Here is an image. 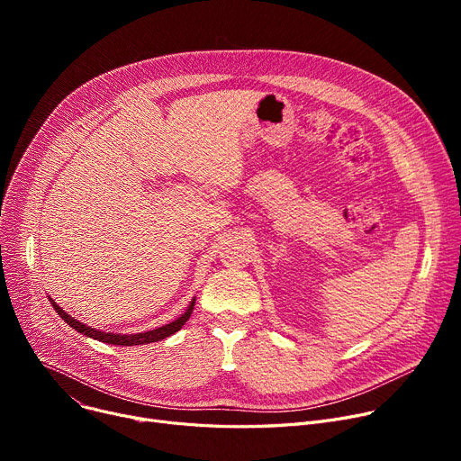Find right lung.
Masks as SVG:
<instances>
[{
  "label": "right lung",
  "instance_id": "right-lung-1",
  "mask_svg": "<svg viewBox=\"0 0 461 461\" xmlns=\"http://www.w3.org/2000/svg\"><path fill=\"white\" fill-rule=\"evenodd\" d=\"M48 299H50V297H48ZM50 303H52V306L56 308V312L61 316V320H65L72 329H77L78 332H82V334H86V336H89V338H95V340H101V342H104V344H113V346H141V344H151V342L164 340V338H167V336H172L174 332H177V330L188 321L190 313H192V310H194V303H196V299L190 301L186 312L183 313L181 318H177L176 321L167 323V325H164V327H158V329H155V330L140 332V334H113V332L95 330V329H91V327H87V325L77 321L72 316H68V313H67L63 308L58 306L56 301L50 299Z\"/></svg>",
  "mask_w": 461,
  "mask_h": 461
}]
</instances>
